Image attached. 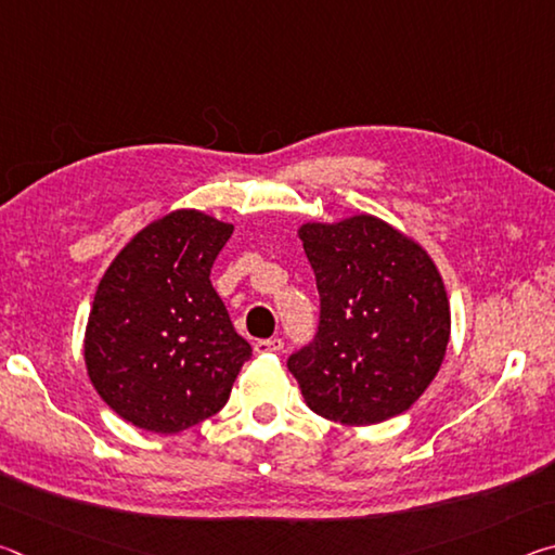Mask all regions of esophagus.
<instances>
[{
  "label": "esophagus",
  "mask_w": 555,
  "mask_h": 555,
  "mask_svg": "<svg viewBox=\"0 0 555 555\" xmlns=\"http://www.w3.org/2000/svg\"><path fill=\"white\" fill-rule=\"evenodd\" d=\"M281 347H284V340H281V337H267V340L255 343V352L257 354H271V352H279Z\"/></svg>",
  "instance_id": "1"
}]
</instances>
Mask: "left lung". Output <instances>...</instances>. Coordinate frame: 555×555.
Instances as JSON below:
<instances>
[{"instance_id":"1","label":"left lung","mask_w":555,"mask_h":555,"mask_svg":"<svg viewBox=\"0 0 555 555\" xmlns=\"http://www.w3.org/2000/svg\"><path fill=\"white\" fill-rule=\"evenodd\" d=\"M298 237L321 294L313 343L288 357L306 403L345 426L399 416L446 357L450 306L438 267L374 215L306 222Z\"/></svg>"}]
</instances>
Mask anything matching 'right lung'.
<instances>
[{"instance_id":"1","label":"right lung","mask_w":555,"mask_h":555,"mask_svg":"<svg viewBox=\"0 0 555 555\" xmlns=\"http://www.w3.org/2000/svg\"><path fill=\"white\" fill-rule=\"evenodd\" d=\"M232 224L173 210L137 232L102 276L86 367L131 426L171 436L218 413L251 347L232 327L210 269Z\"/></svg>"}]
</instances>
